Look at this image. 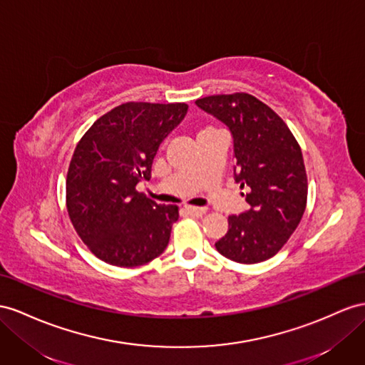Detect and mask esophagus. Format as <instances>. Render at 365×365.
I'll use <instances>...</instances> for the list:
<instances>
[{
  "label": "esophagus",
  "mask_w": 365,
  "mask_h": 365,
  "mask_svg": "<svg viewBox=\"0 0 365 365\" xmlns=\"http://www.w3.org/2000/svg\"><path fill=\"white\" fill-rule=\"evenodd\" d=\"M185 210L188 211L191 216H194V217H202L203 214H207V211H208V208H205V207H191V205L185 207Z\"/></svg>",
  "instance_id": "34e87169"
}]
</instances>
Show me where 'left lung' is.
<instances>
[{"label": "left lung", "mask_w": 365, "mask_h": 365, "mask_svg": "<svg viewBox=\"0 0 365 365\" xmlns=\"http://www.w3.org/2000/svg\"><path fill=\"white\" fill-rule=\"evenodd\" d=\"M195 105L230 129L235 180L248 190L250 208L228 217V232L216 248L239 264L264 262L285 245L304 216L307 174L301 146L284 120L250 93L211 96Z\"/></svg>", "instance_id": "1"}]
</instances>
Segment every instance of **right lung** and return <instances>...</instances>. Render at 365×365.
<instances>
[{
  "instance_id": "add662e5",
  "label": "right lung",
  "mask_w": 365,
  "mask_h": 365,
  "mask_svg": "<svg viewBox=\"0 0 365 365\" xmlns=\"http://www.w3.org/2000/svg\"><path fill=\"white\" fill-rule=\"evenodd\" d=\"M188 112L185 103L129 101L100 117L81 137L69 165L66 205L73 228L103 262L133 268L168 247L175 205L138 192L153 160Z\"/></svg>"
}]
</instances>
